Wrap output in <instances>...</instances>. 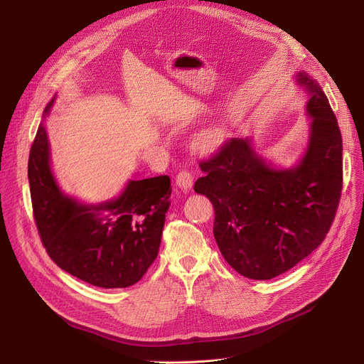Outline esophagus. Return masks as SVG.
I'll return each instance as SVG.
<instances>
[{"label": "esophagus", "mask_w": 364, "mask_h": 364, "mask_svg": "<svg viewBox=\"0 0 364 364\" xmlns=\"http://www.w3.org/2000/svg\"><path fill=\"white\" fill-rule=\"evenodd\" d=\"M176 183L183 190V192H190V188H192V186H193L192 172L186 171V169H181L178 174H177V177H176Z\"/></svg>", "instance_id": "1"}]
</instances>
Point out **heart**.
Returning a JSON list of instances; mask_svg holds the SVG:
<instances>
[{"label":"heart","mask_w":364,"mask_h":364,"mask_svg":"<svg viewBox=\"0 0 364 364\" xmlns=\"http://www.w3.org/2000/svg\"><path fill=\"white\" fill-rule=\"evenodd\" d=\"M221 140H223V134L218 128H208L199 134L196 146L200 150H214L220 146Z\"/></svg>","instance_id":"1"}]
</instances>
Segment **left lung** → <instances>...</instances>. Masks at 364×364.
I'll list each match as a JSON object with an SVG mask.
<instances>
[{
    "label": "left lung",
    "instance_id": "1",
    "mask_svg": "<svg viewBox=\"0 0 364 364\" xmlns=\"http://www.w3.org/2000/svg\"><path fill=\"white\" fill-rule=\"evenodd\" d=\"M296 82L309 92V147L299 164L276 169L247 139L223 143L199 164L195 192L214 205V237L225 261L254 280L291 270L326 237L342 192V137L326 94L310 75Z\"/></svg>",
    "mask_w": 364,
    "mask_h": 364
}]
</instances>
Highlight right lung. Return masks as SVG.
<instances>
[{
  "instance_id": "obj_1",
  "label": "right lung",
  "mask_w": 364,
  "mask_h": 364,
  "mask_svg": "<svg viewBox=\"0 0 364 364\" xmlns=\"http://www.w3.org/2000/svg\"><path fill=\"white\" fill-rule=\"evenodd\" d=\"M28 177L38 233L62 270L105 289L128 288L146 274L158 257L171 203L168 176L129 180L117 199L81 203L55 184L41 124L29 151Z\"/></svg>"
}]
</instances>
